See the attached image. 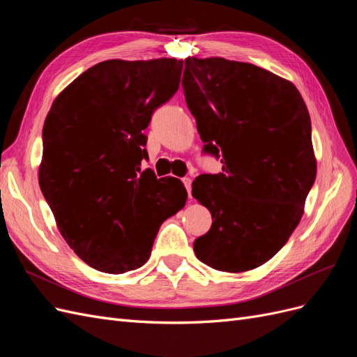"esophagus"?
Returning a JSON list of instances; mask_svg holds the SVG:
<instances>
[{
    "mask_svg": "<svg viewBox=\"0 0 357 357\" xmlns=\"http://www.w3.org/2000/svg\"><path fill=\"white\" fill-rule=\"evenodd\" d=\"M181 181H183V185H185V188L188 190V197L192 198V180L189 177H185V178H181Z\"/></svg>",
    "mask_w": 357,
    "mask_h": 357,
    "instance_id": "1",
    "label": "esophagus"
}]
</instances>
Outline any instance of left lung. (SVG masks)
Segmentation results:
<instances>
[{"label":"left lung","mask_w":357,"mask_h":357,"mask_svg":"<svg viewBox=\"0 0 357 357\" xmlns=\"http://www.w3.org/2000/svg\"><path fill=\"white\" fill-rule=\"evenodd\" d=\"M181 86L202 152L223 164L192 183L214 219L193 250L218 271L261 266L287 243L314 185L307 105L294 83L223 58L185 59Z\"/></svg>","instance_id":"8db88e82"}]
</instances>
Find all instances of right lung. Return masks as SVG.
<instances>
[{
	"mask_svg": "<svg viewBox=\"0 0 357 357\" xmlns=\"http://www.w3.org/2000/svg\"><path fill=\"white\" fill-rule=\"evenodd\" d=\"M183 61L110 59L80 74L43 126L40 189L74 253L107 274L143 266L164 220L185 207L176 177L158 178L144 129L178 89Z\"/></svg>",
	"mask_w": 357,
	"mask_h": 357,
	"instance_id": "obj_1",
	"label": "right lung"
}]
</instances>
